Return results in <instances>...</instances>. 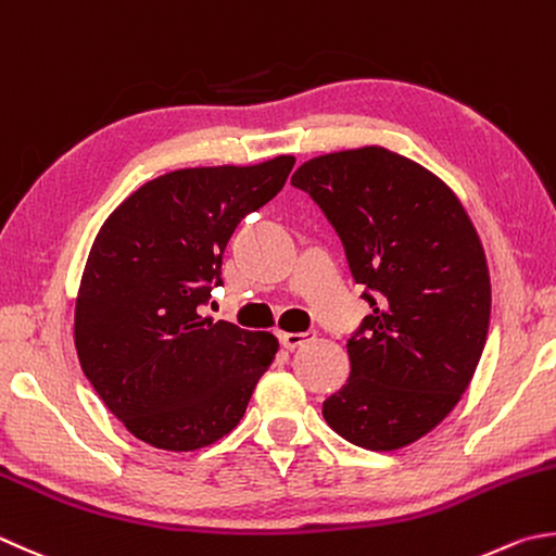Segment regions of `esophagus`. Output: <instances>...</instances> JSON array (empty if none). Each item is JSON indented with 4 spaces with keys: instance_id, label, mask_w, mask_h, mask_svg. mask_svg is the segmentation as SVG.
<instances>
[{
    "instance_id": "1",
    "label": "esophagus",
    "mask_w": 556,
    "mask_h": 556,
    "mask_svg": "<svg viewBox=\"0 0 556 556\" xmlns=\"http://www.w3.org/2000/svg\"><path fill=\"white\" fill-rule=\"evenodd\" d=\"M278 339H280V345H282V349L295 351V349H300L302 343H309V341L317 339V331H305V333H280Z\"/></svg>"
}]
</instances>
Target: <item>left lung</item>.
I'll return each mask as SVG.
<instances>
[{"mask_svg":"<svg viewBox=\"0 0 556 556\" xmlns=\"http://www.w3.org/2000/svg\"><path fill=\"white\" fill-rule=\"evenodd\" d=\"M290 184L337 229L372 309L321 414L353 445L414 443L453 412L486 343L491 286L475 227L438 176L384 148L314 156Z\"/></svg>","mask_w":556,"mask_h":556,"instance_id":"8db88e82","label":"left lung"}]
</instances>
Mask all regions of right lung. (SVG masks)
Returning a JSON list of instances; mask_svg holds the SVG:
<instances>
[{"mask_svg":"<svg viewBox=\"0 0 556 556\" xmlns=\"http://www.w3.org/2000/svg\"><path fill=\"white\" fill-rule=\"evenodd\" d=\"M292 164L280 154L164 174L125 198L93 239L75 309L77 355L140 441L188 453L244 416L278 341L201 312L223 286L229 237L278 195Z\"/></svg>","mask_w":556,"mask_h":556,"instance_id":"right-lung-1","label":"right lung"}]
</instances>
